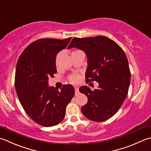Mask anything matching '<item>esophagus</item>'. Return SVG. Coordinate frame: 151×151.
<instances>
[{"label":"esophagus","mask_w":151,"mask_h":151,"mask_svg":"<svg viewBox=\"0 0 151 151\" xmlns=\"http://www.w3.org/2000/svg\"><path fill=\"white\" fill-rule=\"evenodd\" d=\"M75 95H78L79 93V90H78V88L77 87L75 88Z\"/></svg>","instance_id":"esophagus-1"}]
</instances>
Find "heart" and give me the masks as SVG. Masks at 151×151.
Instances as JSON below:
<instances>
[{"label":"heart","instance_id":"obj_1","mask_svg":"<svg viewBox=\"0 0 151 151\" xmlns=\"http://www.w3.org/2000/svg\"><path fill=\"white\" fill-rule=\"evenodd\" d=\"M78 51H79V50H75V51H73L72 52V53H76V52H78ZM72 53H71V54H72ZM59 55H60V54L59 53L56 57V59H55L56 64H57V61H58ZM68 80L70 83L74 84H78L79 83V81H80V76L77 75V74H73V75H71L68 76Z\"/></svg>","mask_w":151,"mask_h":151}]
</instances>
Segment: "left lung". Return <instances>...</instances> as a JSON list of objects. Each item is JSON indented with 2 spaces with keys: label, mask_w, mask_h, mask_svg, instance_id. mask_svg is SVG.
I'll use <instances>...</instances> for the list:
<instances>
[{
  "label": "left lung",
  "mask_w": 151,
  "mask_h": 151,
  "mask_svg": "<svg viewBox=\"0 0 151 151\" xmlns=\"http://www.w3.org/2000/svg\"><path fill=\"white\" fill-rule=\"evenodd\" d=\"M72 47L86 54V83H99L98 88L93 91L86 86L79 88L88 98L81 111L92 121H106L116 114L128 94L131 73L127 56L114 41L101 35L73 38L68 49Z\"/></svg>",
  "instance_id": "obj_1"
}]
</instances>
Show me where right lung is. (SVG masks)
<instances>
[{
	"instance_id": "add662e5",
	"label": "right lung",
	"mask_w": 151,
	"mask_h": 151,
	"mask_svg": "<svg viewBox=\"0 0 151 151\" xmlns=\"http://www.w3.org/2000/svg\"><path fill=\"white\" fill-rule=\"evenodd\" d=\"M70 40H35L24 49L16 65L14 84L18 99L30 118L43 127L63 120L67 106L75 95L71 84L64 85L60 91L47 86L49 78L57 73V54Z\"/></svg>"
}]
</instances>
